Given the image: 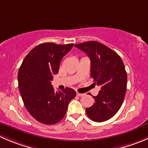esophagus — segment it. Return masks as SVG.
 Wrapping results in <instances>:
<instances>
[{
    "label": "esophagus",
    "instance_id": "esophagus-1",
    "mask_svg": "<svg viewBox=\"0 0 148 148\" xmlns=\"http://www.w3.org/2000/svg\"><path fill=\"white\" fill-rule=\"evenodd\" d=\"M77 96H79V97H82V96H84V94H81V93H79V92H77Z\"/></svg>",
    "mask_w": 148,
    "mask_h": 148
}]
</instances>
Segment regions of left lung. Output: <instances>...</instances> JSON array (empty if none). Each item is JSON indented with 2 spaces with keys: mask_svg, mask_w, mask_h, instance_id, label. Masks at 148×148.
<instances>
[{
  "mask_svg": "<svg viewBox=\"0 0 148 148\" xmlns=\"http://www.w3.org/2000/svg\"><path fill=\"white\" fill-rule=\"evenodd\" d=\"M75 47L87 54L91 61V77L100 86L95 102L86 109L92 120L102 122L112 117L122 106L127 89V72L120 56L97 41H86Z\"/></svg>",
  "mask_w": 148,
  "mask_h": 148,
  "instance_id": "left-lung-1",
  "label": "left lung"
}]
</instances>
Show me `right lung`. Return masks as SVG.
I'll list each match as a JSON object with an SVG mask.
<instances>
[{
    "mask_svg": "<svg viewBox=\"0 0 148 148\" xmlns=\"http://www.w3.org/2000/svg\"><path fill=\"white\" fill-rule=\"evenodd\" d=\"M74 44L44 43L34 47L23 59L18 74V87L26 110L34 118L53 125L64 118L69 103L75 97L74 89L55 92L51 82L59 72L62 58Z\"/></svg>",
    "mask_w": 148,
    "mask_h": 148,
    "instance_id": "add662e5",
    "label": "right lung"
}]
</instances>
